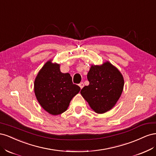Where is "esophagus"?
Wrapping results in <instances>:
<instances>
[{"label":"esophagus","instance_id":"obj_1","mask_svg":"<svg viewBox=\"0 0 156 156\" xmlns=\"http://www.w3.org/2000/svg\"><path fill=\"white\" fill-rule=\"evenodd\" d=\"M79 86L80 87V88H81V89L83 88V87H84V83L82 82V83H80L79 84Z\"/></svg>","mask_w":156,"mask_h":156}]
</instances>
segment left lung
<instances>
[{"label":"left lung","instance_id":"obj_1","mask_svg":"<svg viewBox=\"0 0 156 156\" xmlns=\"http://www.w3.org/2000/svg\"><path fill=\"white\" fill-rule=\"evenodd\" d=\"M87 79L89 84L82 88L81 94L90 107L99 114L111 110L123 91L124 81L119 70L109 62L92 65Z\"/></svg>","mask_w":156,"mask_h":156}]
</instances>
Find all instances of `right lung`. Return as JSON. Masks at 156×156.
Returning <instances> with one entry per match:
<instances>
[{
	"label": "right lung",
	"instance_id": "right-lung-1",
	"mask_svg": "<svg viewBox=\"0 0 156 156\" xmlns=\"http://www.w3.org/2000/svg\"><path fill=\"white\" fill-rule=\"evenodd\" d=\"M81 88L73 84L70 75L63 73L60 65L47 62L34 81L35 95L40 105L52 115L62 114L67 110L72 98Z\"/></svg>",
	"mask_w": 156,
	"mask_h": 156
}]
</instances>
